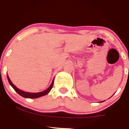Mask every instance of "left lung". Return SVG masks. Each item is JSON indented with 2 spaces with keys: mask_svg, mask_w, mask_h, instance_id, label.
Returning <instances> with one entry per match:
<instances>
[{
  "mask_svg": "<svg viewBox=\"0 0 129 129\" xmlns=\"http://www.w3.org/2000/svg\"><path fill=\"white\" fill-rule=\"evenodd\" d=\"M102 102H104V101H102Z\"/></svg>",
  "mask_w": 129,
  "mask_h": 129,
  "instance_id": "obj_1",
  "label": "left lung"
}]
</instances>
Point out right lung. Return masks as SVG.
I'll return each instance as SVG.
<instances>
[{"mask_svg":"<svg viewBox=\"0 0 129 129\" xmlns=\"http://www.w3.org/2000/svg\"><path fill=\"white\" fill-rule=\"evenodd\" d=\"M7 78H8L9 83H10V85H11V87L14 88V90H15L16 92L18 93L19 94H20V96H22V97L26 98H38L41 97L42 96H44L45 95V94H48V93L50 91V90H51V88H52V87L53 86V82H54V80H53L50 86L48 87L47 90H44V91H41V92L29 93V92H25V91H22V90L19 89L18 88H17V87H16L15 85L12 83V82H11V80H10V78H9L8 75H7Z\"/></svg>","mask_w":129,"mask_h":129,"instance_id":"1","label":"right lung"}]
</instances>
